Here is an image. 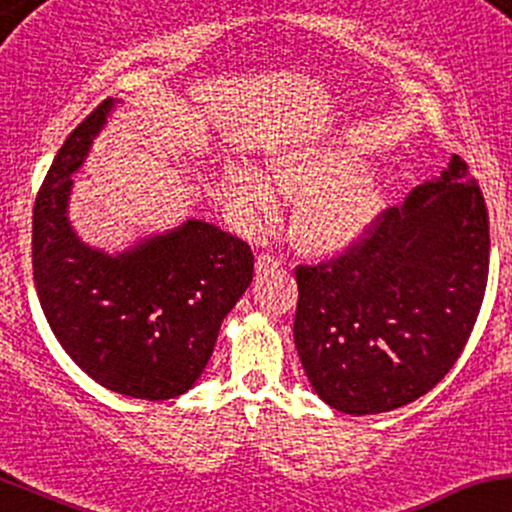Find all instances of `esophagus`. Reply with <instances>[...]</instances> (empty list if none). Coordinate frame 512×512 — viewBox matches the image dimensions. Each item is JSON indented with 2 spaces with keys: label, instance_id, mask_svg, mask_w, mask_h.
<instances>
[{
  "label": "esophagus",
  "instance_id": "34e87169",
  "mask_svg": "<svg viewBox=\"0 0 512 512\" xmlns=\"http://www.w3.org/2000/svg\"><path fill=\"white\" fill-rule=\"evenodd\" d=\"M280 266V258H275L271 254H261L256 258V273H268V271H275V268Z\"/></svg>",
  "mask_w": 512,
  "mask_h": 512
}]
</instances>
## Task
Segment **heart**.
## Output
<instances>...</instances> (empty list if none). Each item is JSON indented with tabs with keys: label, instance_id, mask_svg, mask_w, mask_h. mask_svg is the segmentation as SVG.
I'll return each instance as SVG.
<instances>
[{
	"label": "heart",
	"instance_id": "b5f03b06",
	"mask_svg": "<svg viewBox=\"0 0 512 512\" xmlns=\"http://www.w3.org/2000/svg\"><path fill=\"white\" fill-rule=\"evenodd\" d=\"M363 154L346 147H290L268 159V174L280 193L304 200L295 220V241L314 256L348 249L375 225L384 193ZM227 195L249 220H271L278 212V192L261 169L229 164Z\"/></svg>",
	"mask_w": 512,
	"mask_h": 512
}]
</instances>
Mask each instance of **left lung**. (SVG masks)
Instances as JSON below:
<instances>
[{"label": "left lung", "instance_id": "1", "mask_svg": "<svg viewBox=\"0 0 512 512\" xmlns=\"http://www.w3.org/2000/svg\"><path fill=\"white\" fill-rule=\"evenodd\" d=\"M488 246L484 195L452 157L367 239L336 261L297 268L295 348L319 399L372 416L430 392L479 317Z\"/></svg>", "mask_w": 512, "mask_h": 512}]
</instances>
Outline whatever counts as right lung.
Segmentation results:
<instances>
[{"label":"right lung","instance_id":"1","mask_svg":"<svg viewBox=\"0 0 512 512\" xmlns=\"http://www.w3.org/2000/svg\"><path fill=\"white\" fill-rule=\"evenodd\" d=\"M118 103L106 99L74 128L40 186L33 280L55 338L91 380L135 399H174L203 375L254 278V254L195 217L116 254L82 241L70 220L72 176Z\"/></svg>","mask_w":512,"mask_h":512}]
</instances>
